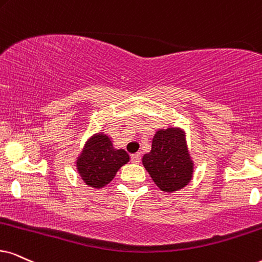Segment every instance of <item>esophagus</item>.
<instances>
[{
	"label": "esophagus",
	"mask_w": 262,
	"mask_h": 262,
	"mask_svg": "<svg viewBox=\"0 0 262 262\" xmlns=\"http://www.w3.org/2000/svg\"><path fill=\"white\" fill-rule=\"evenodd\" d=\"M130 160H132V162H133V163H139V162H140V160H141V155L139 154V152H138V154L132 155Z\"/></svg>",
	"instance_id": "34e87169"
}]
</instances>
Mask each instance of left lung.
<instances>
[{
	"instance_id": "obj_1",
	"label": "left lung",
	"mask_w": 262,
	"mask_h": 262,
	"mask_svg": "<svg viewBox=\"0 0 262 262\" xmlns=\"http://www.w3.org/2000/svg\"><path fill=\"white\" fill-rule=\"evenodd\" d=\"M142 164L161 191L171 193L186 187L193 177L194 163L184 129L173 125L157 129L151 151L142 156Z\"/></svg>"
}]
</instances>
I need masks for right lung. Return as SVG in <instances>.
Instances as JSON below:
<instances>
[{"mask_svg": "<svg viewBox=\"0 0 262 262\" xmlns=\"http://www.w3.org/2000/svg\"><path fill=\"white\" fill-rule=\"evenodd\" d=\"M129 162L123 148H115L110 135L104 132L93 134L76 158V169L83 183L92 188L110 184L122 165Z\"/></svg>", "mask_w": 262, "mask_h": 262, "instance_id": "obj_1", "label": "right lung"}]
</instances>
